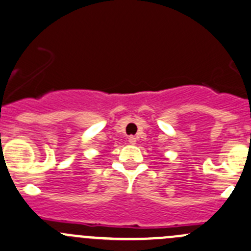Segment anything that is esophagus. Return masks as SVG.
Returning <instances> with one entry per match:
<instances>
[{
	"mask_svg": "<svg viewBox=\"0 0 251 251\" xmlns=\"http://www.w3.org/2000/svg\"><path fill=\"white\" fill-rule=\"evenodd\" d=\"M128 142H130L131 145H135V143H136V137H133V136H130V137H128Z\"/></svg>",
	"mask_w": 251,
	"mask_h": 251,
	"instance_id": "34e87169",
	"label": "esophagus"
}]
</instances>
